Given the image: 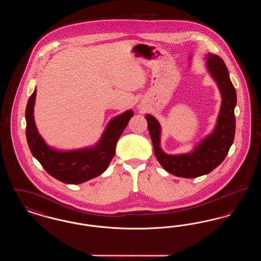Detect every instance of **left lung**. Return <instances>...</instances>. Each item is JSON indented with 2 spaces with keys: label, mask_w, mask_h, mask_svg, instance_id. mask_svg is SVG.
<instances>
[{
  "label": "left lung",
  "mask_w": 261,
  "mask_h": 261,
  "mask_svg": "<svg viewBox=\"0 0 261 261\" xmlns=\"http://www.w3.org/2000/svg\"><path fill=\"white\" fill-rule=\"evenodd\" d=\"M206 59L207 68L220 89L222 105L213 133L205 138L198 148L185 154L169 155L164 153L160 146V123L153 116L146 115L156 160L167 172L178 177L196 178L210 173L223 162L234 142L236 129L234 112L237 102L236 90L230 80L229 71L223 60L211 54L207 55Z\"/></svg>",
  "instance_id": "left-lung-1"
}]
</instances>
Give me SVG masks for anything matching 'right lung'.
I'll return each mask as SVG.
<instances>
[{"label":"right lung","mask_w":261,"mask_h":261,"mask_svg":"<svg viewBox=\"0 0 261 261\" xmlns=\"http://www.w3.org/2000/svg\"><path fill=\"white\" fill-rule=\"evenodd\" d=\"M35 98L36 90L28 99L25 111L26 139L32 154L44 169L66 184H80L106 171L115 154L117 140L133 116V112L127 111L113 118L95 148L58 151L49 148L38 133L33 116Z\"/></svg>","instance_id":"obj_1"}]
</instances>
